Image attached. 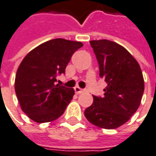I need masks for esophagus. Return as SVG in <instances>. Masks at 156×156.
Here are the masks:
<instances>
[{
    "label": "esophagus",
    "mask_w": 156,
    "mask_h": 156,
    "mask_svg": "<svg viewBox=\"0 0 156 156\" xmlns=\"http://www.w3.org/2000/svg\"><path fill=\"white\" fill-rule=\"evenodd\" d=\"M74 90H75V92L77 93V94H80V93H82V92H84V90L83 89H81L80 87H78V86H76L75 88H74Z\"/></svg>",
    "instance_id": "esophagus-1"
}]
</instances>
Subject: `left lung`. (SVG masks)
<instances>
[{"label":"left lung","instance_id":"left-lung-1","mask_svg":"<svg viewBox=\"0 0 156 156\" xmlns=\"http://www.w3.org/2000/svg\"><path fill=\"white\" fill-rule=\"evenodd\" d=\"M99 66V77L107 86L104 97L93 96V103L85 111L94 126L114 129L125 124L139 108L144 91V79L135 58L117 43L109 40L90 41Z\"/></svg>","mask_w":156,"mask_h":156}]
</instances>
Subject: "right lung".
<instances>
[{
  "instance_id": "1",
  "label": "right lung",
  "mask_w": 156,
  "mask_h": 156,
  "mask_svg": "<svg viewBox=\"0 0 156 156\" xmlns=\"http://www.w3.org/2000/svg\"><path fill=\"white\" fill-rule=\"evenodd\" d=\"M83 46L80 42L52 39L30 51L20 64L15 90L22 110L37 123L58 119L70 104L73 88L55 85L65 73L71 56Z\"/></svg>"
}]
</instances>
